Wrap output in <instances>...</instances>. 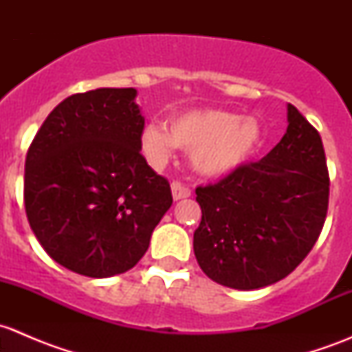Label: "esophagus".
I'll use <instances>...</instances> for the list:
<instances>
[{
	"instance_id": "34e87169",
	"label": "esophagus",
	"mask_w": 352,
	"mask_h": 352,
	"mask_svg": "<svg viewBox=\"0 0 352 352\" xmlns=\"http://www.w3.org/2000/svg\"><path fill=\"white\" fill-rule=\"evenodd\" d=\"M172 196H173V201H180V199L190 197V189L180 182H172Z\"/></svg>"
}]
</instances>
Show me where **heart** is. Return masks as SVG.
<instances>
[{
	"label": "heart",
	"mask_w": 352,
	"mask_h": 352,
	"mask_svg": "<svg viewBox=\"0 0 352 352\" xmlns=\"http://www.w3.org/2000/svg\"><path fill=\"white\" fill-rule=\"evenodd\" d=\"M141 150L151 166L162 168L175 148L189 151L194 172L221 179L239 172L257 153L262 127L255 117L225 109H192L166 120L148 122L141 131Z\"/></svg>",
	"instance_id": "heart-1"
}]
</instances>
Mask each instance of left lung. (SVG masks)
Wrapping results in <instances>:
<instances>
[{
	"instance_id": "8db88e82",
	"label": "left lung",
	"mask_w": 352,
	"mask_h": 352,
	"mask_svg": "<svg viewBox=\"0 0 352 352\" xmlns=\"http://www.w3.org/2000/svg\"><path fill=\"white\" fill-rule=\"evenodd\" d=\"M202 209L194 254L209 279L258 289L285 279L325 223L329 172L318 131L287 104V129L264 158L197 187Z\"/></svg>"
}]
</instances>
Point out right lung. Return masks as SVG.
<instances>
[{
  "label": "right lung",
  "mask_w": 352,
  "mask_h": 352,
  "mask_svg": "<svg viewBox=\"0 0 352 352\" xmlns=\"http://www.w3.org/2000/svg\"><path fill=\"white\" fill-rule=\"evenodd\" d=\"M134 88H97L63 100L25 160L23 199L38 243L88 278L129 271L172 206L168 180L141 155L144 117Z\"/></svg>",
  "instance_id": "1"
}]
</instances>
